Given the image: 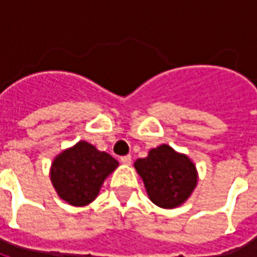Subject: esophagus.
Listing matches in <instances>:
<instances>
[{
    "mask_svg": "<svg viewBox=\"0 0 257 257\" xmlns=\"http://www.w3.org/2000/svg\"><path fill=\"white\" fill-rule=\"evenodd\" d=\"M120 161L124 165H131V163H132V157L129 156V155H126V156L120 157Z\"/></svg>",
    "mask_w": 257,
    "mask_h": 257,
    "instance_id": "obj_1",
    "label": "esophagus"
}]
</instances>
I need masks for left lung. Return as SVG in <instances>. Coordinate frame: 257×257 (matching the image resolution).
<instances>
[{
  "label": "left lung",
  "mask_w": 257,
  "mask_h": 257,
  "mask_svg": "<svg viewBox=\"0 0 257 257\" xmlns=\"http://www.w3.org/2000/svg\"><path fill=\"white\" fill-rule=\"evenodd\" d=\"M152 203L176 208L191 196L197 184V171L191 159L163 144L135 163Z\"/></svg>",
  "instance_id": "8db88e82"
}]
</instances>
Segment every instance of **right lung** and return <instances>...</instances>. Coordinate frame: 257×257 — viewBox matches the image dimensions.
I'll list each match as a JSON object with an SVG mask.
<instances>
[{"label": "right lung", "mask_w": 257, "mask_h": 257, "mask_svg": "<svg viewBox=\"0 0 257 257\" xmlns=\"http://www.w3.org/2000/svg\"><path fill=\"white\" fill-rule=\"evenodd\" d=\"M117 165L118 161L109 153L97 151L86 141H78L54 159L50 180L62 200L74 207H84L96 199L104 180Z\"/></svg>", "instance_id": "right-lung-1"}]
</instances>
